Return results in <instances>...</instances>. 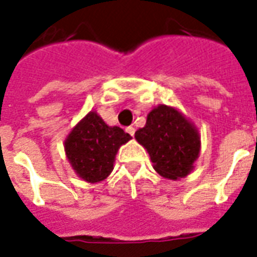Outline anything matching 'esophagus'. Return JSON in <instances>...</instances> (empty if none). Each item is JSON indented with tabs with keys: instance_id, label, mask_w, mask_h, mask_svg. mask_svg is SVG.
<instances>
[{
	"instance_id": "1",
	"label": "esophagus",
	"mask_w": 257,
	"mask_h": 257,
	"mask_svg": "<svg viewBox=\"0 0 257 257\" xmlns=\"http://www.w3.org/2000/svg\"><path fill=\"white\" fill-rule=\"evenodd\" d=\"M135 131H136V129H135L134 126H128V128H126V132H128V134L131 135V136H134Z\"/></svg>"
}]
</instances>
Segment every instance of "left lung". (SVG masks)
Masks as SVG:
<instances>
[{
  "label": "left lung",
  "instance_id": "left-lung-1",
  "mask_svg": "<svg viewBox=\"0 0 257 257\" xmlns=\"http://www.w3.org/2000/svg\"><path fill=\"white\" fill-rule=\"evenodd\" d=\"M135 138L149 151L154 169L167 179L187 176L198 158L201 143L197 129L172 107L161 104L151 110Z\"/></svg>",
  "mask_w": 257,
  "mask_h": 257
}]
</instances>
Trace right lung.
<instances>
[{
    "instance_id": "1",
    "label": "right lung",
    "mask_w": 257,
    "mask_h": 257,
    "mask_svg": "<svg viewBox=\"0 0 257 257\" xmlns=\"http://www.w3.org/2000/svg\"><path fill=\"white\" fill-rule=\"evenodd\" d=\"M129 139L131 135L118 126H108L96 112L90 111L68 135L64 149L79 178L97 183L110 175L119 146Z\"/></svg>"
}]
</instances>
